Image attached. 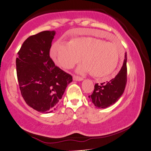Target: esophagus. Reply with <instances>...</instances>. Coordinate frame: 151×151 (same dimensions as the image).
<instances>
[{"label": "esophagus", "mask_w": 151, "mask_h": 151, "mask_svg": "<svg viewBox=\"0 0 151 151\" xmlns=\"http://www.w3.org/2000/svg\"><path fill=\"white\" fill-rule=\"evenodd\" d=\"M73 81H81L83 80V78L80 77V76H73Z\"/></svg>", "instance_id": "obj_1"}]
</instances>
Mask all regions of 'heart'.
Here are the masks:
<instances>
[{
    "label": "heart",
    "instance_id": "obj_1",
    "mask_svg": "<svg viewBox=\"0 0 151 151\" xmlns=\"http://www.w3.org/2000/svg\"><path fill=\"white\" fill-rule=\"evenodd\" d=\"M119 53V45L116 42L93 37L75 39L68 44L58 41L51 49V57L63 68H72L82 58L84 63L78 68V72L92 73L96 78L106 77L114 71Z\"/></svg>",
    "mask_w": 151,
    "mask_h": 151
}]
</instances>
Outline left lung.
<instances>
[{
	"label": "left lung",
	"instance_id": "left-lung-1",
	"mask_svg": "<svg viewBox=\"0 0 151 151\" xmlns=\"http://www.w3.org/2000/svg\"><path fill=\"white\" fill-rule=\"evenodd\" d=\"M127 61L126 52L122 68L115 78L107 83L95 85L93 93L88 97L96 107L107 108L114 104L121 97L127 82Z\"/></svg>",
	"mask_w": 151,
	"mask_h": 151
}]
</instances>
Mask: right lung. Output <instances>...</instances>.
<instances>
[{"mask_svg": "<svg viewBox=\"0 0 151 151\" xmlns=\"http://www.w3.org/2000/svg\"><path fill=\"white\" fill-rule=\"evenodd\" d=\"M54 31H43L23 42L16 58L21 95L27 105L41 113L56 109L71 75L55 65L49 56Z\"/></svg>", "mask_w": 151, "mask_h": 151, "instance_id": "add662e5", "label": "right lung"}]
</instances>
